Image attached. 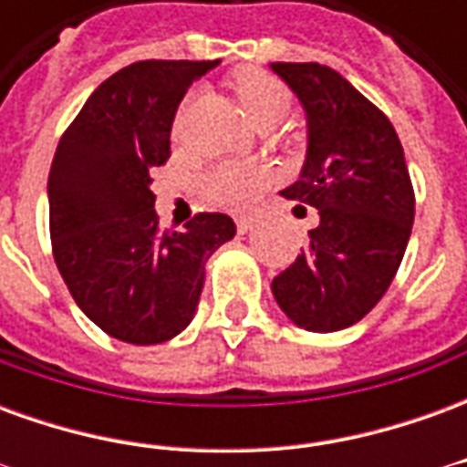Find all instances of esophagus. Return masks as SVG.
<instances>
[{"mask_svg": "<svg viewBox=\"0 0 467 467\" xmlns=\"http://www.w3.org/2000/svg\"><path fill=\"white\" fill-rule=\"evenodd\" d=\"M234 224H237V233H250L253 230V217H234Z\"/></svg>", "mask_w": 467, "mask_h": 467, "instance_id": "34e87169", "label": "esophagus"}]
</instances>
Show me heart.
<instances>
[{
  "instance_id": "obj_1",
  "label": "heart",
  "mask_w": 467,
  "mask_h": 467,
  "mask_svg": "<svg viewBox=\"0 0 467 467\" xmlns=\"http://www.w3.org/2000/svg\"><path fill=\"white\" fill-rule=\"evenodd\" d=\"M233 89L244 115L250 117V122L260 130H270L275 124H280L293 107L290 89L263 69H243L233 77ZM194 99L192 95L184 97L180 115H177V130L184 119V112L190 109ZM267 182V170L254 167V164L243 162H217L207 167L200 177V190L210 202L227 207V210H243L253 202L254 194L263 190Z\"/></svg>"
}]
</instances>
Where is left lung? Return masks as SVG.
I'll return each mask as SVG.
<instances>
[{
	"label": "left lung",
	"mask_w": 467,
	"mask_h": 467,
	"mask_svg": "<svg viewBox=\"0 0 467 467\" xmlns=\"http://www.w3.org/2000/svg\"><path fill=\"white\" fill-rule=\"evenodd\" d=\"M273 69L300 97L310 132L303 174L283 194L320 213L273 295L295 325L335 333L370 313L400 267L415 217L410 172L390 119L343 75L317 62Z\"/></svg>",
	"instance_id": "left-lung-1"
}]
</instances>
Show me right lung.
<instances>
[{
    "mask_svg": "<svg viewBox=\"0 0 467 467\" xmlns=\"http://www.w3.org/2000/svg\"><path fill=\"white\" fill-rule=\"evenodd\" d=\"M214 62L144 59L105 79L57 144L49 170L52 253L79 310L122 343L182 333L204 263L234 237L223 213L160 230L152 170L170 160L177 107Z\"/></svg>",
    "mask_w": 467,
    "mask_h": 467,
    "instance_id": "add662e5",
    "label": "right lung"
}]
</instances>
